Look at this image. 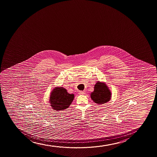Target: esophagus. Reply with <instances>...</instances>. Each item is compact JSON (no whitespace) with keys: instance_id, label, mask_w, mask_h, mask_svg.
I'll return each mask as SVG.
<instances>
[{"instance_id":"esophagus-1","label":"esophagus","mask_w":157,"mask_h":157,"mask_svg":"<svg viewBox=\"0 0 157 157\" xmlns=\"http://www.w3.org/2000/svg\"><path fill=\"white\" fill-rule=\"evenodd\" d=\"M79 94H86V92L85 91H79Z\"/></svg>"}]
</instances>
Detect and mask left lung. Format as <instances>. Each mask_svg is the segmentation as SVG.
I'll use <instances>...</instances> for the list:
<instances>
[{"mask_svg": "<svg viewBox=\"0 0 157 157\" xmlns=\"http://www.w3.org/2000/svg\"><path fill=\"white\" fill-rule=\"evenodd\" d=\"M111 91L105 83L98 81L94 85V91L90 94V97L94 102L103 104L111 100Z\"/></svg>", "mask_w": 157, "mask_h": 157, "instance_id": "1", "label": "left lung"}]
</instances>
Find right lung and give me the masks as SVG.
I'll return each instance as SVG.
<instances>
[{"instance_id":"right-lung-1","label":"right lung","mask_w":157,"mask_h":157,"mask_svg":"<svg viewBox=\"0 0 157 157\" xmlns=\"http://www.w3.org/2000/svg\"><path fill=\"white\" fill-rule=\"evenodd\" d=\"M74 99V94H69L62 86H56L52 91L49 97V103L55 111H63L69 108Z\"/></svg>"}]
</instances>
